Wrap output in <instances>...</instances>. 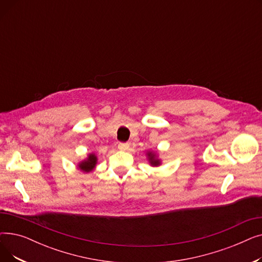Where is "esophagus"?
<instances>
[{
  "mask_svg": "<svg viewBox=\"0 0 262 262\" xmlns=\"http://www.w3.org/2000/svg\"><path fill=\"white\" fill-rule=\"evenodd\" d=\"M128 147H129L128 143H119V145H118V148L120 150H127Z\"/></svg>",
  "mask_w": 262,
  "mask_h": 262,
  "instance_id": "obj_1",
  "label": "esophagus"
}]
</instances>
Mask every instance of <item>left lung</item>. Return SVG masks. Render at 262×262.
<instances>
[{
  "instance_id": "obj_1",
  "label": "left lung",
  "mask_w": 262,
  "mask_h": 262,
  "mask_svg": "<svg viewBox=\"0 0 262 262\" xmlns=\"http://www.w3.org/2000/svg\"><path fill=\"white\" fill-rule=\"evenodd\" d=\"M145 155H146V158H147L148 163L150 164V166L155 167V168L161 166L162 160H161V158L159 157V155H158L156 152H154V150H150V149L147 150Z\"/></svg>"
}]
</instances>
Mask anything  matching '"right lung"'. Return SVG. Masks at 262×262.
I'll use <instances>...</instances> for the list:
<instances>
[{"label":"right lung","instance_id":"add662e5","mask_svg":"<svg viewBox=\"0 0 262 262\" xmlns=\"http://www.w3.org/2000/svg\"><path fill=\"white\" fill-rule=\"evenodd\" d=\"M98 163V156L94 153H89L85 159H82L77 163V169L82 173L92 172Z\"/></svg>","mask_w":262,"mask_h":262}]
</instances>
